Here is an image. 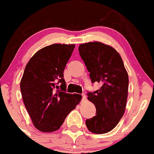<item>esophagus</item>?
I'll return each mask as SVG.
<instances>
[{
	"mask_svg": "<svg viewBox=\"0 0 154 154\" xmlns=\"http://www.w3.org/2000/svg\"><path fill=\"white\" fill-rule=\"evenodd\" d=\"M81 96H82V100H83V101L86 100V98H87V97H86L85 94H81Z\"/></svg>",
	"mask_w": 154,
	"mask_h": 154,
	"instance_id": "1",
	"label": "esophagus"
}]
</instances>
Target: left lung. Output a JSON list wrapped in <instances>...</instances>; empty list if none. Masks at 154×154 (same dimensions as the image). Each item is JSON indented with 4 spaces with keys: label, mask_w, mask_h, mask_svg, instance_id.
I'll list each match as a JSON object with an SVG mask.
<instances>
[{
    "label": "left lung",
    "mask_w": 154,
    "mask_h": 154,
    "mask_svg": "<svg viewBox=\"0 0 154 154\" xmlns=\"http://www.w3.org/2000/svg\"><path fill=\"white\" fill-rule=\"evenodd\" d=\"M79 54L90 72L91 83H100L99 90L87 91V98L96 107V115L86 120L94 134L112 131L124 113L128 94V74L117 51L100 42L80 44Z\"/></svg>",
    "instance_id": "1"
}]
</instances>
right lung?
Wrapping results in <instances>:
<instances>
[{
    "label": "right lung",
    "mask_w": 154,
    "mask_h": 154,
    "mask_svg": "<svg viewBox=\"0 0 154 154\" xmlns=\"http://www.w3.org/2000/svg\"><path fill=\"white\" fill-rule=\"evenodd\" d=\"M74 48V44H60L45 47L30 58L24 69L20 80L23 103L34 127L42 132L58 130L81 100L80 94L66 93L63 79Z\"/></svg>",
    "instance_id": "1"
}]
</instances>
